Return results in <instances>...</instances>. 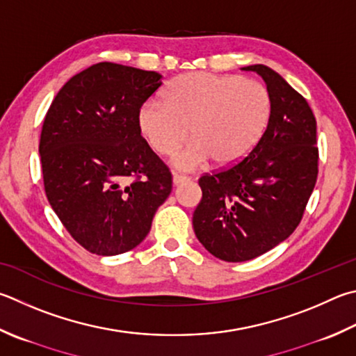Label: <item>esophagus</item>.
I'll use <instances>...</instances> for the list:
<instances>
[{"label":"esophagus","instance_id":"obj_1","mask_svg":"<svg viewBox=\"0 0 356 356\" xmlns=\"http://www.w3.org/2000/svg\"><path fill=\"white\" fill-rule=\"evenodd\" d=\"M188 180H190V177L188 176H184V174H177V172L172 174V184L174 185H180V184H184V182H188Z\"/></svg>","mask_w":356,"mask_h":356}]
</instances>
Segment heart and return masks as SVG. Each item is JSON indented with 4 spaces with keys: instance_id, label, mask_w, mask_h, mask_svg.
<instances>
[{
    "instance_id": "1",
    "label": "heart",
    "mask_w": 356,
    "mask_h": 356,
    "mask_svg": "<svg viewBox=\"0 0 356 356\" xmlns=\"http://www.w3.org/2000/svg\"><path fill=\"white\" fill-rule=\"evenodd\" d=\"M273 104L261 82L241 76L186 73L172 79L165 102L147 101L138 126L157 154L171 156L188 135L191 143L174 165L195 170L211 159L218 166L241 161L261 140Z\"/></svg>"
}]
</instances>
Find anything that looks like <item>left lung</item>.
Here are the masks:
<instances>
[{
	"instance_id": "left-lung-1",
	"label": "left lung",
	"mask_w": 356,
	"mask_h": 356,
	"mask_svg": "<svg viewBox=\"0 0 356 356\" xmlns=\"http://www.w3.org/2000/svg\"><path fill=\"white\" fill-rule=\"evenodd\" d=\"M270 95L261 140L235 165L199 179L197 240L219 260L248 261L275 248L302 221L318 179L316 118L307 99L266 65H250Z\"/></svg>"
}]
</instances>
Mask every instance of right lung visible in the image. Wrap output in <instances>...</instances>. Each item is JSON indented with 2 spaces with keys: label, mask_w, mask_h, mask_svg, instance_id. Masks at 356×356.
Returning <instances> with one entry per match:
<instances>
[{
  "label": "right lung",
  "mask_w": 356,
  "mask_h": 356,
  "mask_svg": "<svg viewBox=\"0 0 356 356\" xmlns=\"http://www.w3.org/2000/svg\"><path fill=\"white\" fill-rule=\"evenodd\" d=\"M160 79L156 71L95 63L71 77L44 116V193L63 227L92 254L137 248L172 190L170 168L138 126Z\"/></svg>",
  "instance_id": "right-lung-1"
}]
</instances>
